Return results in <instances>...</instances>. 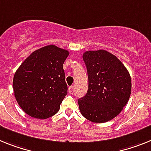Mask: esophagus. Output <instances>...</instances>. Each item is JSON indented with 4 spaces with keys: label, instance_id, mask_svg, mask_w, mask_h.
<instances>
[{
    "label": "esophagus",
    "instance_id": "esophagus-1",
    "mask_svg": "<svg viewBox=\"0 0 151 151\" xmlns=\"http://www.w3.org/2000/svg\"><path fill=\"white\" fill-rule=\"evenodd\" d=\"M74 86H70L69 88H68V92H69L70 93H73V91H74Z\"/></svg>",
    "mask_w": 151,
    "mask_h": 151
}]
</instances>
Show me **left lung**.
<instances>
[{"mask_svg": "<svg viewBox=\"0 0 151 151\" xmlns=\"http://www.w3.org/2000/svg\"><path fill=\"white\" fill-rule=\"evenodd\" d=\"M89 86L78 99L83 117L103 123L117 116L128 103L132 92L130 74L116 56L106 50L87 51L83 55Z\"/></svg>", "mask_w": 151, "mask_h": 151, "instance_id": "left-lung-1", "label": "left lung"}]
</instances>
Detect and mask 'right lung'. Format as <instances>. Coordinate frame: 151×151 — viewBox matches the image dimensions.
Instances as JSON below:
<instances>
[{
  "label": "right lung",
  "instance_id": "add662e5",
  "mask_svg": "<svg viewBox=\"0 0 151 151\" xmlns=\"http://www.w3.org/2000/svg\"><path fill=\"white\" fill-rule=\"evenodd\" d=\"M68 55L65 49L47 45L32 52L17 70L14 96L27 115L45 119L59 111L68 93L63 65Z\"/></svg>",
  "mask_w": 151,
  "mask_h": 151
}]
</instances>
